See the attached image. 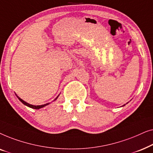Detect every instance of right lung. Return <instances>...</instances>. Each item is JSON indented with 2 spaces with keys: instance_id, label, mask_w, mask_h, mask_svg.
<instances>
[{
  "instance_id": "add662e5",
  "label": "right lung",
  "mask_w": 153,
  "mask_h": 153,
  "mask_svg": "<svg viewBox=\"0 0 153 153\" xmlns=\"http://www.w3.org/2000/svg\"><path fill=\"white\" fill-rule=\"evenodd\" d=\"M17 97H18V99L20 100L21 102H22L23 104H25V105H26V106H29V107H30V108H35V109H39V108H42V107H44V106H47V105H48V104H49V103H47V104H43V105H40V106H35V105H32V104H28V103H27V102H26L25 101H24V100H22L21 99L20 97H19L18 96H17ZM58 98V97L56 98L55 99V100L57 99Z\"/></svg>"
}]
</instances>
